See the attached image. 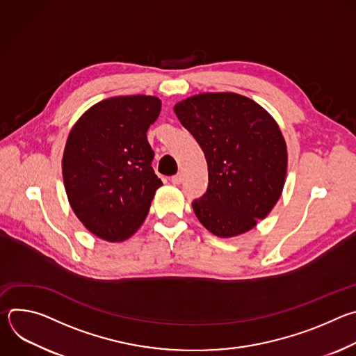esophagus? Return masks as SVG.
<instances>
[{
	"label": "esophagus",
	"instance_id": "1",
	"mask_svg": "<svg viewBox=\"0 0 356 356\" xmlns=\"http://www.w3.org/2000/svg\"><path fill=\"white\" fill-rule=\"evenodd\" d=\"M181 180H183V173H177V175L172 176V179H170V181H172L173 184H180Z\"/></svg>",
	"mask_w": 356,
	"mask_h": 356
}]
</instances>
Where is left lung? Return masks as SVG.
Here are the masks:
<instances>
[{"mask_svg": "<svg viewBox=\"0 0 356 356\" xmlns=\"http://www.w3.org/2000/svg\"><path fill=\"white\" fill-rule=\"evenodd\" d=\"M175 113L207 159V191L191 202L197 218L221 238L252 229L284 186L287 150L277 124L255 101L235 92L193 95Z\"/></svg>", "mask_w": 356, "mask_h": 356, "instance_id": "obj_1", "label": "left lung"}]
</instances>
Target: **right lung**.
<instances>
[{
	"mask_svg": "<svg viewBox=\"0 0 356 356\" xmlns=\"http://www.w3.org/2000/svg\"><path fill=\"white\" fill-rule=\"evenodd\" d=\"M159 113L156 97H114L87 110L70 131L62 161L65 188L74 214L94 235L124 241L146 218L162 186L146 138Z\"/></svg>",
	"mask_w": 356,
	"mask_h": 356,
	"instance_id": "obj_1",
	"label": "right lung"
}]
</instances>
